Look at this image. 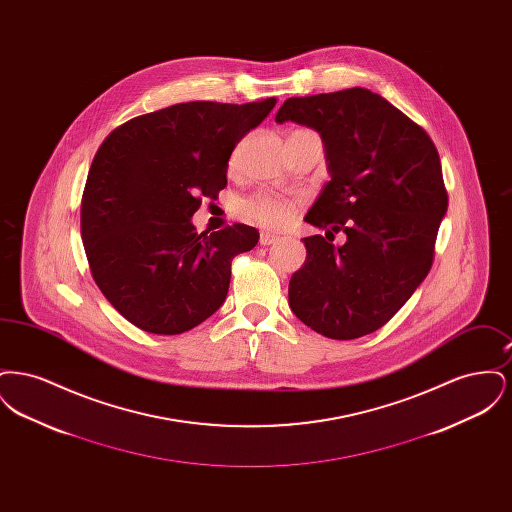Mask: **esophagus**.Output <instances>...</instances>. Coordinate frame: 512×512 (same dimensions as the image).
<instances>
[{"label":"esophagus","instance_id":"1","mask_svg":"<svg viewBox=\"0 0 512 512\" xmlns=\"http://www.w3.org/2000/svg\"><path fill=\"white\" fill-rule=\"evenodd\" d=\"M280 238L278 236H274V234H268V232H263L261 234V238H259V244L261 245H272L276 244Z\"/></svg>","mask_w":512,"mask_h":512}]
</instances>
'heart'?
Masks as SVG:
<instances>
[{
    "label": "heart",
    "instance_id": "heart-1",
    "mask_svg": "<svg viewBox=\"0 0 512 512\" xmlns=\"http://www.w3.org/2000/svg\"><path fill=\"white\" fill-rule=\"evenodd\" d=\"M295 209L297 203L293 199L274 194L249 195L238 203L242 219L268 230L286 228L295 217Z\"/></svg>",
    "mask_w": 512,
    "mask_h": 512
}]
</instances>
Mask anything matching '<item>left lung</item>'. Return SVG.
Segmentation results:
<instances>
[{
	"mask_svg": "<svg viewBox=\"0 0 512 512\" xmlns=\"http://www.w3.org/2000/svg\"><path fill=\"white\" fill-rule=\"evenodd\" d=\"M315 128L330 180L305 222L307 259L288 288L293 315L332 340H355L382 328L422 284L434 261L447 192L430 136L388 99L349 88L290 98L276 122Z\"/></svg>",
	"mask_w": 512,
	"mask_h": 512,
	"instance_id": "8db88e82",
	"label": "left lung"
}]
</instances>
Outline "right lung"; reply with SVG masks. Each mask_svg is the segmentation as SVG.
Returning <instances> with one entry per match:
<instances>
[{
	"label": "right lung",
	"mask_w": 512,
	"mask_h": 512,
	"mask_svg": "<svg viewBox=\"0 0 512 512\" xmlns=\"http://www.w3.org/2000/svg\"><path fill=\"white\" fill-rule=\"evenodd\" d=\"M276 98L244 105L188 101L115 128L92 161L80 232L107 301L151 334H182L217 313L230 265L259 232L247 224L195 232L201 197L226 186L228 159Z\"/></svg>",
	"instance_id": "obj_1"
}]
</instances>
